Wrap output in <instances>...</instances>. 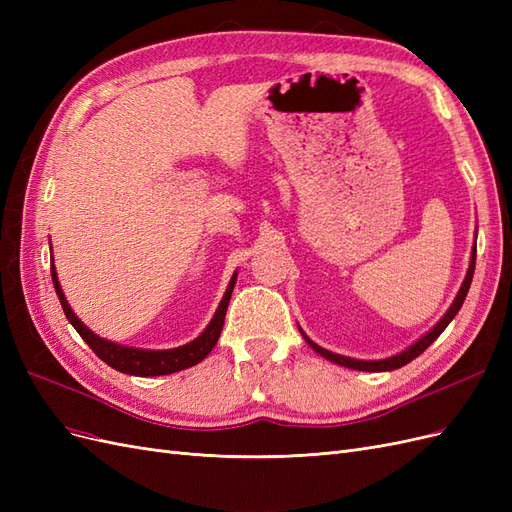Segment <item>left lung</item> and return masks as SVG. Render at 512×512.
<instances>
[{"mask_svg":"<svg viewBox=\"0 0 512 512\" xmlns=\"http://www.w3.org/2000/svg\"><path fill=\"white\" fill-rule=\"evenodd\" d=\"M474 265H476V245H474V250H472V260H470L468 275H466V280H463V284H461V288H459V292H457V299L453 301L451 309H448V312L444 314V318L436 324V327H433L427 335H423L421 339H418V342H416L414 346H410L408 350H404L401 354L391 356V359H382V361H356V359H348V356L333 354V352H329V350L320 348V346L314 344L312 339H309L303 331H301V333H303V337H305V342H307L309 346H312L320 356H324V359H329V361H333V363H337V365H342V367L359 369V371H391V369H399V367H404L406 363H410L412 359H416L418 354H423L433 342H436V339L440 337V333L448 327V322H451V320L455 318V314L461 309L463 301H466V294H468V290H470L472 277H474Z\"/></svg>","mask_w":512,"mask_h":512,"instance_id":"obj_1","label":"left lung"}]
</instances>
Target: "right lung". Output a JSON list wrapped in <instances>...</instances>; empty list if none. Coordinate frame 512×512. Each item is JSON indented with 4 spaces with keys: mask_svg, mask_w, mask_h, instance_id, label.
<instances>
[{
    "mask_svg": "<svg viewBox=\"0 0 512 512\" xmlns=\"http://www.w3.org/2000/svg\"><path fill=\"white\" fill-rule=\"evenodd\" d=\"M51 275H53V286H55V292L59 297V303H61V307H64V314L70 320L72 327L79 331V335L85 339L87 346L94 350L106 365H111L113 369L121 371V374H130V376H166V374H175V371H181L185 367H192V365L203 361L205 356L213 350V346L218 344L222 327H224L230 294L237 282V273H235L226 288V294L218 307V312H215L213 320L209 322V327L200 333L194 342L173 348V350H141V348H128V346L106 342V339L98 337L96 333H91L70 309L64 292H61V286L57 282L55 267H51Z\"/></svg>",
    "mask_w": 512,
    "mask_h": 512,
    "instance_id": "1",
    "label": "right lung"
}]
</instances>
